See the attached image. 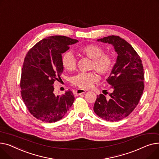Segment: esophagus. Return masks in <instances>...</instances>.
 <instances>
[{
	"label": "esophagus",
	"instance_id": "1",
	"mask_svg": "<svg viewBox=\"0 0 159 159\" xmlns=\"http://www.w3.org/2000/svg\"><path fill=\"white\" fill-rule=\"evenodd\" d=\"M86 92V91H85L84 90H82V89H78L75 91V92H74V94H75L76 96H80L81 94H85V93Z\"/></svg>",
	"mask_w": 159,
	"mask_h": 159
}]
</instances>
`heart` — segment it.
Instances as JSON below:
<instances>
[{
    "label": "heart",
    "instance_id": "1",
    "mask_svg": "<svg viewBox=\"0 0 159 159\" xmlns=\"http://www.w3.org/2000/svg\"><path fill=\"white\" fill-rule=\"evenodd\" d=\"M77 52L80 55L92 59L90 69L96 70L100 75H105L112 67L113 57L110 54L104 53V49L99 45L88 44L78 49ZM76 64L75 57L71 52L67 51L63 54L61 65L65 70H74L76 68ZM98 80V76L94 72H80L71 78V83L81 89H88Z\"/></svg>",
    "mask_w": 159,
    "mask_h": 159
}]
</instances>
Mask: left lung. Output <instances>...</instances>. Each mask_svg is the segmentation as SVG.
Masks as SVG:
<instances>
[{
    "instance_id": "1",
    "label": "left lung",
    "mask_w": 159,
    "mask_h": 159,
    "mask_svg": "<svg viewBox=\"0 0 159 159\" xmlns=\"http://www.w3.org/2000/svg\"><path fill=\"white\" fill-rule=\"evenodd\" d=\"M98 41L113 45L117 58L107 80L112 90L110 99L98 95L94 111L102 119L114 122L128 116L141 99L144 89L143 65L132 46L119 36H108Z\"/></svg>"
}]
</instances>
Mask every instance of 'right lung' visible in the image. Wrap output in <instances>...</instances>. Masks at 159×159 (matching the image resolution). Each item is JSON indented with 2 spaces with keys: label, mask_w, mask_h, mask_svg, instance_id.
Wrapping results in <instances>:
<instances>
[{
  "label": "right lung",
  "mask_w": 159,
  "mask_h": 159,
  "mask_svg": "<svg viewBox=\"0 0 159 159\" xmlns=\"http://www.w3.org/2000/svg\"><path fill=\"white\" fill-rule=\"evenodd\" d=\"M78 40L65 36H51L36 43L26 54L20 79L21 96L30 112L37 119L54 123L72 107L74 97L70 90L55 96L53 84L63 70L61 54Z\"/></svg>",
  "instance_id": "right-lung-1"
}]
</instances>
